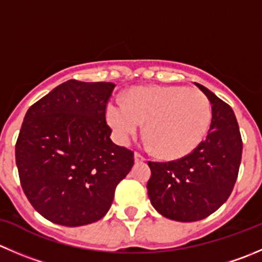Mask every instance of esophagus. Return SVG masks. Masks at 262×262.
I'll use <instances>...</instances> for the list:
<instances>
[{
	"instance_id": "obj_1",
	"label": "esophagus",
	"mask_w": 262,
	"mask_h": 262,
	"mask_svg": "<svg viewBox=\"0 0 262 262\" xmlns=\"http://www.w3.org/2000/svg\"><path fill=\"white\" fill-rule=\"evenodd\" d=\"M144 157L142 156L141 154H138V152H134V161L136 162H142V161H144Z\"/></svg>"
}]
</instances>
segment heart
<instances>
[{"instance_id":"heart-1","label":"heart","mask_w":262,"mask_h":262,"mask_svg":"<svg viewBox=\"0 0 262 262\" xmlns=\"http://www.w3.org/2000/svg\"><path fill=\"white\" fill-rule=\"evenodd\" d=\"M116 139L126 143L147 121L148 146L166 159H180L194 151L209 132L212 108L202 91L187 87H139L125 101H115L106 111Z\"/></svg>"}]
</instances>
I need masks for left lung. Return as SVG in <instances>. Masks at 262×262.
Segmentation results:
<instances>
[{
    "mask_svg": "<svg viewBox=\"0 0 262 262\" xmlns=\"http://www.w3.org/2000/svg\"><path fill=\"white\" fill-rule=\"evenodd\" d=\"M212 120L206 139L187 156L169 162L148 161V197L167 219L189 223L202 220L228 200L238 177L242 138L232 107L204 85Z\"/></svg>",
    "mask_w": 262,
    "mask_h": 262,
    "instance_id": "8db88e82",
    "label": "left lung"
}]
</instances>
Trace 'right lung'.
<instances>
[{
  "label": "right lung",
  "instance_id": "1",
  "mask_svg": "<svg viewBox=\"0 0 262 262\" xmlns=\"http://www.w3.org/2000/svg\"><path fill=\"white\" fill-rule=\"evenodd\" d=\"M115 84L68 80L25 114L15 157L32 206L50 222L80 227L102 219L133 152L111 141L106 106Z\"/></svg>",
  "mask_w": 262,
  "mask_h": 262
}]
</instances>
